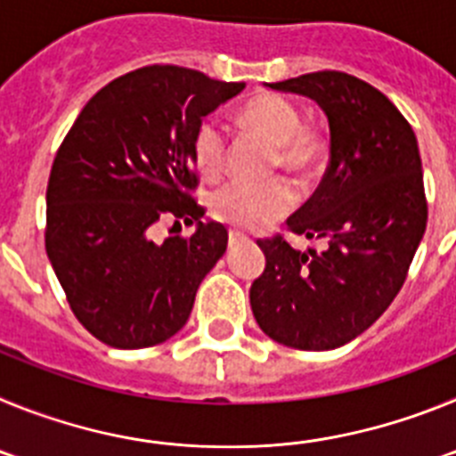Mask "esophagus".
<instances>
[{
  "label": "esophagus",
  "mask_w": 456,
  "mask_h": 456,
  "mask_svg": "<svg viewBox=\"0 0 456 456\" xmlns=\"http://www.w3.org/2000/svg\"><path fill=\"white\" fill-rule=\"evenodd\" d=\"M247 240H248L247 235H241V232H237V231L228 232V241H231V247H235V244H241V241H247Z\"/></svg>",
  "instance_id": "1"
}]
</instances>
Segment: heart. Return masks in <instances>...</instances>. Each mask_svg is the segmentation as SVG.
Instances as JSON below:
<instances>
[{
	"instance_id": "heart-1",
	"label": "heart",
	"mask_w": 456,
	"mask_h": 456,
	"mask_svg": "<svg viewBox=\"0 0 456 456\" xmlns=\"http://www.w3.org/2000/svg\"><path fill=\"white\" fill-rule=\"evenodd\" d=\"M237 120L247 132L272 141L269 171H285L297 183L308 180L326 157V136L313 123L301 120L299 107L292 100L263 93L241 104ZM225 132L215 120H203L191 136V159L203 178H216L225 164ZM294 191L283 178L265 183L232 180L216 189L209 209L219 221L241 231H265L289 215Z\"/></svg>"
}]
</instances>
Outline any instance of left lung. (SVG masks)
<instances>
[{
    "label": "left lung",
    "instance_id": "left-lung-1",
    "mask_svg": "<svg viewBox=\"0 0 456 456\" xmlns=\"http://www.w3.org/2000/svg\"><path fill=\"white\" fill-rule=\"evenodd\" d=\"M326 111L331 159L315 193L288 219L292 235L326 240L297 251L281 232L257 240L265 272L251 310L272 340L304 352L347 345L393 304L427 228L418 141L384 93L340 70L269 84Z\"/></svg>",
    "mask_w": 456,
    "mask_h": 456
}]
</instances>
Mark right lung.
<instances>
[{
  "mask_svg": "<svg viewBox=\"0 0 456 456\" xmlns=\"http://www.w3.org/2000/svg\"><path fill=\"white\" fill-rule=\"evenodd\" d=\"M244 82L183 66L139 68L100 88L59 146L47 183L45 251L79 324L116 349L183 329L228 231L193 199L191 136ZM159 220L200 228L154 241Z\"/></svg>",
  "mask_w": 456,
  "mask_h": 456,
  "instance_id": "obj_1",
  "label": "right lung"
}]
</instances>
